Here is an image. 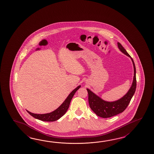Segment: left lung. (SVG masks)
<instances>
[{"label": "left lung", "mask_w": 154, "mask_h": 154, "mask_svg": "<svg viewBox=\"0 0 154 154\" xmlns=\"http://www.w3.org/2000/svg\"><path fill=\"white\" fill-rule=\"evenodd\" d=\"M117 44L119 50L126 56L130 57L133 62L134 67L133 81L131 88H129L127 93L124 96H123V97L116 101H106L100 98L97 95H96L94 92H92L90 90L87 88L90 107L96 115L102 118L111 117L124 111L127 107L136 90V68L134 60L126 51V50L124 48V47L122 46L121 44L119 42L117 43Z\"/></svg>", "instance_id": "left-lung-1"}]
</instances>
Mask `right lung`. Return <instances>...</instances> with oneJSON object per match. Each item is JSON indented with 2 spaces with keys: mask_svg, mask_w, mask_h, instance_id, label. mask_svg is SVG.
<instances>
[{
  "mask_svg": "<svg viewBox=\"0 0 154 154\" xmlns=\"http://www.w3.org/2000/svg\"><path fill=\"white\" fill-rule=\"evenodd\" d=\"M81 86L79 85L76 88L73 90L72 91L70 92V94L68 95V96L66 97V100L63 102L62 104L60 105L58 108L56 109V110L51 113H46V114H36V113H31L27 110L26 111L29 115L32 116L33 117L41 121L45 122L56 121L57 120L59 119V118H61L66 113V112L67 111L68 109L69 108L70 103L71 102L72 97L74 96L76 91Z\"/></svg>",
  "mask_w": 154,
  "mask_h": 154,
  "instance_id": "obj_1",
  "label": "right lung"
}]
</instances>
